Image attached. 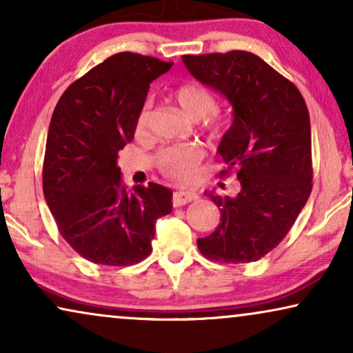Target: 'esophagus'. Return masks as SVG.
Returning <instances> with one entry per match:
<instances>
[{"label": "esophagus", "mask_w": 353, "mask_h": 353, "mask_svg": "<svg viewBox=\"0 0 353 353\" xmlns=\"http://www.w3.org/2000/svg\"><path fill=\"white\" fill-rule=\"evenodd\" d=\"M197 192L191 191V190H180L176 192H173V205L175 207H181L188 204V202H192L197 199Z\"/></svg>", "instance_id": "esophagus-1"}]
</instances>
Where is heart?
<instances>
[{"label": "heart", "mask_w": 353, "mask_h": 353, "mask_svg": "<svg viewBox=\"0 0 353 353\" xmlns=\"http://www.w3.org/2000/svg\"><path fill=\"white\" fill-rule=\"evenodd\" d=\"M176 103L192 119H204L205 123L210 128L220 127L221 117L215 112V98L205 86L194 81H188L176 86L173 91ZM148 110L146 108L141 109L138 115L137 127L143 130L146 125ZM205 152L204 149L197 144L181 143V144H170L159 149L156 156V165L163 175L175 178V180H191L196 176L197 168L201 162L204 161Z\"/></svg>", "instance_id": "obj_1"}]
</instances>
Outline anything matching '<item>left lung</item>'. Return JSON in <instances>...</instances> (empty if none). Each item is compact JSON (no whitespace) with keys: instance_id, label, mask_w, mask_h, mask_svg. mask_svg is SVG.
Wrapping results in <instances>:
<instances>
[{"instance_id":"obj_1","label":"left lung","mask_w":353,"mask_h":353,"mask_svg":"<svg viewBox=\"0 0 353 353\" xmlns=\"http://www.w3.org/2000/svg\"><path fill=\"white\" fill-rule=\"evenodd\" d=\"M190 74L225 96L233 123L216 152L236 170L239 192H205L220 209V223L197 239L204 257L249 263L289 233L312 192L310 115L297 86L248 51L183 56Z\"/></svg>"}]
</instances>
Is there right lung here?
Masks as SVG:
<instances>
[{
	"label": "right lung",
	"instance_id": "obj_1",
	"mask_svg": "<svg viewBox=\"0 0 353 353\" xmlns=\"http://www.w3.org/2000/svg\"><path fill=\"white\" fill-rule=\"evenodd\" d=\"M173 62L117 52L75 80L48 130L43 192L57 230L81 257L127 267L151 254L156 221L172 212L157 183L127 190L119 151L133 139L149 85Z\"/></svg>",
	"mask_w": 353,
	"mask_h": 353
}]
</instances>
